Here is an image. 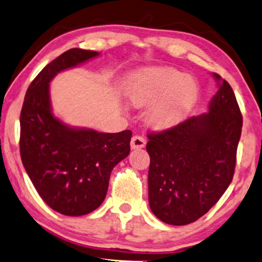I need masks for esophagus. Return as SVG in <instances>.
Wrapping results in <instances>:
<instances>
[{
	"mask_svg": "<svg viewBox=\"0 0 262 262\" xmlns=\"http://www.w3.org/2000/svg\"><path fill=\"white\" fill-rule=\"evenodd\" d=\"M145 144H146L145 139H144L143 137H140V135H134L130 140L132 149H141L145 146Z\"/></svg>",
	"mask_w": 262,
	"mask_h": 262,
	"instance_id": "1",
	"label": "esophagus"
}]
</instances>
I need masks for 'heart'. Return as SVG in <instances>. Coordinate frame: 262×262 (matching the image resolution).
Here are the masks:
<instances>
[{
    "instance_id": "b5f03b06",
    "label": "heart",
    "mask_w": 262,
    "mask_h": 262,
    "mask_svg": "<svg viewBox=\"0 0 262 262\" xmlns=\"http://www.w3.org/2000/svg\"><path fill=\"white\" fill-rule=\"evenodd\" d=\"M200 87L192 77L169 68L140 71L129 87L128 98L135 108H150L146 116L150 127L166 129L179 123L194 106Z\"/></svg>"
}]
</instances>
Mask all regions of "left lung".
I'll list each match as a JSON object with an SVG mask.
<instances>
[{
  "instance_id": "left-lung-1",
  "label": "left lung",
  "mask_w": 262,
  "mask_h": 262,
  "mask_svg": "<svg viewBox=\"0 0 262 262\" xmlns=\"http://www.w3.org/2000/svg\"><path fill=\"white\" fill-rule=\"evenodd\" d=\"M213 76L219 90L208 112L148 134L149 204L164 223L196 222L233 180L243 116L229 83L217 74Z\"/></svg>"
}]
</instances>
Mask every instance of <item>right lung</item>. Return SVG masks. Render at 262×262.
Returning <instances> with one entry per match:
<instances>
[{"mask_svg": "<svg viewBox=\"0 0 262 262\" xmlns=\"http://www.w3.org/2000/svg\"><path fill=\"white\" fill-rule=\"evenodd\" d=\"M96 56L97 52L74 48L49 62L29 85L20 112L23 166L41 200L70 217L101 206L113 167L130 151V130L71 128L52 112L49 83L54 76Z\"/></svg>", "mask_w": 262, "mask_h": 262, "instance_id": "1", "label": "right lung"}]
</instances>
